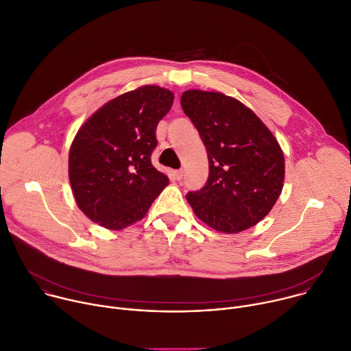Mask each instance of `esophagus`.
Listing matches in <instances>:
<instances>
[{"label":"esophagus","mask_w":351,"mask_h":351,"mask_svg":"<svg viewBox=\"0 0 351 351\" xmlns=\"http://www.w3.org/2000/svg\"><path fill=\"white\" fill-rule=\"evenodd\" d=\"M173 176H175V179H176V180H180V179L183 178V171H182V169H176V171H173Z\"/></svg>","instance_id":"1"}]
</instances>
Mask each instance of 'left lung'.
I'll return each instance as SVG.
<instances>
[{
    "instance_id": "8db88e82",
    "label": "left lung",
    "mask_w": 351,
    "mask_h": 351,
    "mask_svg": "<svg viewBox=\"0 0 351 351\" xmlns=\"http://www.w3.org/2000/svg\"><path fill=\"white\" fill-rule=\"evenodd\" d=\"M180 104L210 164L206 186L186 194L194 214L223 233L257 225L283 187L285 157L278 140L252 110L222 93L187 90Z\"/></svg>"
}]
</instances>
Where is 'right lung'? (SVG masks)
Masks as SVG:
<instances>
[{"label":"right lung","instance_id":"add662e5","mask_svg":"<svg viewBox=\"0 0 351 351\" xmlns=\"http://www.w3.org/2000/svg\"><path fill=\"white\" fill-rule=\"evenodd\" d=\"M173 93L141 86L95 111L69 149V182L77 207L93 222L119 230L140 221L169 179L152 164L158 122Z\"/></svg>","mask_w":351,"mask_h":351}]
</instances>
